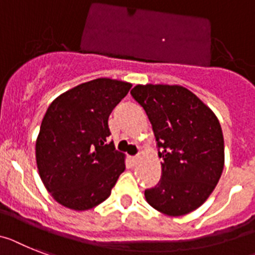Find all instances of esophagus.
Here are the masks:
<instances>
[{
	"mask_svg": "<svg viewBox=\"0 0 255 255\" xmlns=\"http://www.w3.org/2000/svg\"><path fill=\"white\" fill-rule=\"evenodd\" d=\"M129 159H131V162L133 164H137L138 160H140V155H133V157H129Z\"/></svg>",
	"mask_w": 255,
	"mask_h": 255,
	"instance_id": "1",
	"label": "esophagus"
}]
</instances>
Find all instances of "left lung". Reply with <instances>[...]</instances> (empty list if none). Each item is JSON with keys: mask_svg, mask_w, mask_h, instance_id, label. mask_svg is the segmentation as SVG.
I'll list each match as a JSON object with an SVG mask.
<instances>
[{"mask_svg": "<svg viewBox=\"0 0 255 255\" xmlns=\"http://www.w3.org/2000/svg\"><path fill=\"white\" fill-rule=\"evenodd\" d=\"M131 95L146 113L163 159L159 183L145 190L147 204L170 217L196 210L223 172L224 140L218 118L180 85H136Z\"/></svg>", "mask_w": 255, "mask_h": 255, "instance_id": "left-lung-1", "label": "left lung"}]
</instances>
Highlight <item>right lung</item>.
Here are the masks:
<instances>
[{
  "label": "right lung",
  "mask_w": 255,
  "mask_h": 255,
  "mask_svg": "<svg viewBox=\"0 0 255 255\" xmlns=\"http://www.w3.org/2000/svg\"><path fill=\"white\" fill-rule=\"evenodd\" d=\"M132 84L96 79L51 102L36 140V162L45 188L72 210L104 202L126 170L124 154L109 142V117Z\"/></svg>",
  "instance_id": "right-lung-1"
}]
</instances>
